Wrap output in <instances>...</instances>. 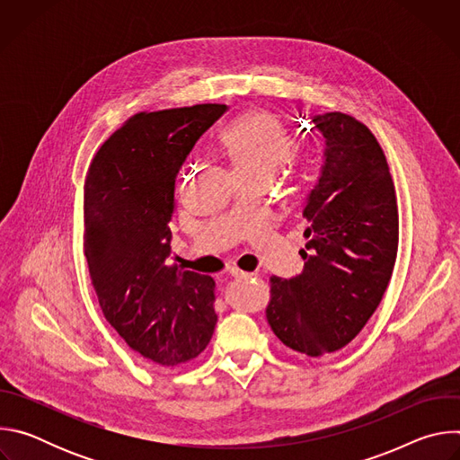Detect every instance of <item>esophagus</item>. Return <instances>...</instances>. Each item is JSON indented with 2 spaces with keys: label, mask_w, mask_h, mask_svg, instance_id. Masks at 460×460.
Instances as JSON below:
<instances>
[{
  "label": "esophagus",
  "mask_w": 460,
  "mask_h": 460,
  "mask_svg": "<svg viewBox=\"0 0 460 460\" xmlns=\"http://www.w3.org/2000/svg\"><path fill=\"white\" fill-rule=\"evenodd\" d=\"M229 275H231L233 279H251V277H252L251 273H243V271H240V270H236V268H231V270H229Z\"/></svg>",
  "instance_id": "esophagus-1"
}]
</instances>
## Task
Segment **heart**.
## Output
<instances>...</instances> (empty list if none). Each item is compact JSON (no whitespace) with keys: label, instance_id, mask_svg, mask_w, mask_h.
Masks as SVG:
<instances>
[{"label":"heart","instance_id":"heart-1","mask_svg":"<svg viewBox=\"0 0 460 460\" xmlns=\"http://www.w3.org/2000/svg\"><path fill=\"white\" fill-rule=\"evenodd\" d=\"M222 146L242 180L270 178L286 165L295 153V138L270 112L252 111L240 116L222 133ZM307 172L314 160L300 162Z\"/></svg>","mask_w":460,"mask_h":460}]
</instances>
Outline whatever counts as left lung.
<instances>
[{
  "label": "left lung",
  "instance_id": "1",
  "mask_svg": "<svg viewBox=\"0 0 460 460\" xmlns=\"http://www.w3.org/2000/svg\"><path fill=\"white\" fill-rule=\"evenodd\" d=\"M311 121L325 149L302 213L304 270L293 279L271 277L266 316L282 344L320 357L349 344L378 307L397 260L399 209L371 130L344 112Z\"/></svg>",
  "mask_w": 460,
  "mask_h": 460
}]
</instances>
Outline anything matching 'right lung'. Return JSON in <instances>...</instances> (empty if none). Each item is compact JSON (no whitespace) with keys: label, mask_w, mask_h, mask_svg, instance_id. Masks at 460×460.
<instances>
[{"label":"right lung","mask_w":460,"mask_h":460,"mask_svg":"<svg viewBox=\"0 0 460 460\" xmlns=\"http://www.w3.org/2000/svg\"><path fill=\"white\" fill-rule=\"evenodd\" d=\"M227 105L138 112L98 149L84 185V249L107 322L130 349L176 366L199 357L215 325V280L169 266L174 181Z\"/></svg>","instance_id":"right-lung-1"}]
</instances>
